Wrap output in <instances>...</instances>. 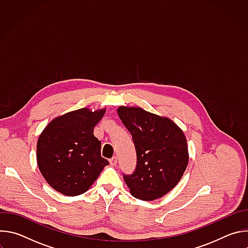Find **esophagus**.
<instances>
[{"label":"esophagus","mask_w":248,"mask_h":248,"mask_svg":"<svg viewBox=\"0 0 248 248\" xmlns=\"http://www.w3.org/2000/svg\"><path fill=\"white\" fill-rule=\"evenodd\" d=\"M117 162H118V158L117 157H113L110 159V164L112 166H116L117 165Z\"/></svg>","instance_id":"1"}]
</instances>
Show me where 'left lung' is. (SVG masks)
<instances>
[{"instance_id":"1","label":"left lung","mask_w":248,"mask_h":248,"mask_svg":"<svg viewBox=\"0 0 248 248\" xmlns=\"http://www.w3.org/2000/svg\"><path fill=\"white\" fill-rule=\"evenodd\" d=\"M136 150V168L124 174L130 193L140 200H155L181 181L188 164L185 133L171 120L138 107L118 109Z\"/></svg>"}]
</instances>
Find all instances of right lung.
I'll use <instances>...</instances> for the list:
<instances>
[{
    "label": "right lung",
    "instance_id": "right-lung-1",
    "mask_svg": "<svg viewBox=\"0 0 248 248\" xmlns=\"http://www.w3.org/2000/svg\"><path fill=\"white\" fill-rule=\"evenodd\" d=\"M106 109L82 108L54 119L37 142V164L46 182L66 196L86 192L108 160L101 157V142L93 129Z\"/></svg>",
    "mask_w": 248,
    "mask_h": 248
}]
</instances>
